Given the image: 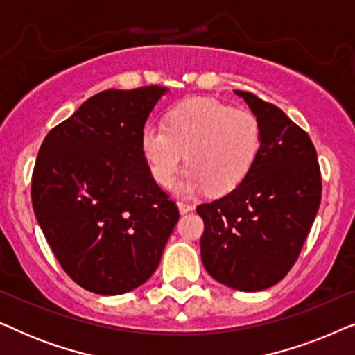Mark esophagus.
<instances>
[{
  "label": "esophagus",
  "instance_id": "1",
  "mask_svg": "<svg viewBox=\"0 0 355 355\" xmlns=\"http://www.w3.org/2000/svg\"><path fill=\"white\" fill-rule=\"evenodd\" d=\"M178 208H179V213H181V215H186V213L193 210V205H191V203L178 202Z\"/></svg>",
  "mask_w": 355,
  "mask_h": 355
}]
</instances>
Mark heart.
<instances>
[{
    "mask_svg": "<svg viewBox=\"0 0 355 355\" xmlns=\"http://www.w3.org/2000/svg\"><path fill=\"white\" fill-rule=\"evenodd\" d=\"M261 147V128L254 113L211 98H192L174 106L166 125H145L140 150L159 186L173 182L186 155L189 168L173 186L178 196L227 193L241 186Z\"/></svg>",
    "mask_w": 355,
    "mask_h": 355,
    "instance_id": "1",
    "label": "heart"
}]
</instances>
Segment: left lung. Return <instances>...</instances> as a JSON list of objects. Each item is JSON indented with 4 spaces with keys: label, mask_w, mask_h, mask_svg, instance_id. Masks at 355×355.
Wrapping results in <instances>:
<instances>
[{
    "label": "left lung",
    "mask_w": 355,
    "mask_h": 355,
    "mask_svg": "<svg viewBox=\"0 0 355 355\" xmlns=\"http://www.w3.org/2000/svg\"><path fill=\"white\" fill-rule=\"evenodd\" d=\"M261 128L249 176L227 196L202 203V263L227 288L255 293L293 268L317 216L322 176L312 140L278 106L234 90Z\"/></svg>",
    "instance_id": "left-lung-1"
}]
</instances>
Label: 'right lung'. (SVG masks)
<instances>
[{
	"instance_id": "add662e5",
	"label": "right lung",
	"mask_w": 355,
	"mask_h": 355,
	"mask_svg": "<svg viewBox=\"0 0 355 355\" xmlns=\"http://www.w3.org/2000/svg\"><path fill=\"white\" fill-rule=\"evenodd\" d=\"M166 87L105 90L50 130L32 176L35 218L62 270L82 288L119 295L158 268L179 220L140 150Z\"/></svg>"
}]
</instances>
